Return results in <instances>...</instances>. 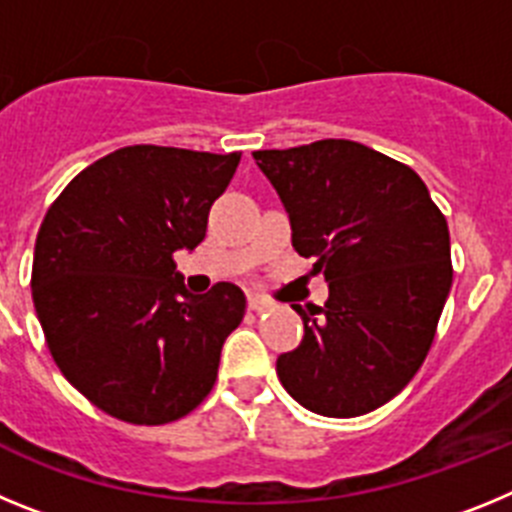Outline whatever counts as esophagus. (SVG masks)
<instances>
[{
    "instance_id": "esophagus-1",
    "label": "esophagus",
    "mask_w": 512,
    "mask_h": 512,
    "mask_svg": "<svg viewBox=\"0 0 512 512\" xmlns=\"http://www.w3.org/2000/svg\"><path fill=\"white\" fill-rule=\"evenodd\" d=\"M271 307V302L261 295H248V310L253 312H266Z\"/></svg>"
}]
</instances>
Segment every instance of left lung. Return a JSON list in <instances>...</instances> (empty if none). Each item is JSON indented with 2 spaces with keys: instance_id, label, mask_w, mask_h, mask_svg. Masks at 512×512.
Returning <instances> with one entry per match:
<instances>
[{
  "instance_id": "1",
  "label": "left lung",
  "mask_w": 512,
  "mask_h": 512,
  "mask_svg": "<svg viewBox=\"0 0 512 512\" xmlns=\"http://www.w3.org/2000/svg\"><path fill=\"white\" fill-rule=\"evenodd\" d=\"M292 225V246L323 274L328 302L295 351L277 359L284 390L325 418L390 402L431 348L451 289L449 225L410 166L354 140L253 151Z\"/></svg>"
}]
</instances>
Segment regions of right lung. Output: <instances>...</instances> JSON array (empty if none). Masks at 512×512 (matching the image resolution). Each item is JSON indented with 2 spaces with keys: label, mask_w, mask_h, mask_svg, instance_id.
I'll use <instances>...</instances> for the list:
<instances>
[{
  "label": "right lung",
  "mask_w": 512,
  "mask_h": 512,
  "mask_svg": "<svg viewBox=\"0 0 512 512\" xmlns=\"http://www.w3.org/2000/svg\"><path fill=\"white\" fill-rule=\"evenodd\" d=\"M238 161L120 148L45 212L30 279L40 328L63 377L112 418L164 425L210 395L246 297L230 282L189 295L174 253L200 246Z\"/></svg>",
  "instance_id": "add662e5"
}]
</instances>
